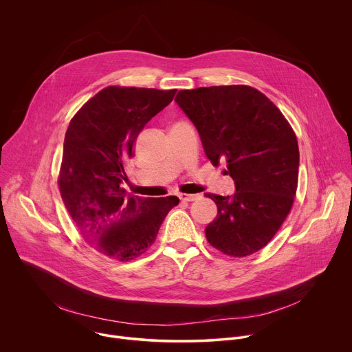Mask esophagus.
I'll list each match as a JSON object with an SVG mask.
<instances>
[{"instance_id": "1", "label": "esophagus", "mask_w": 352, "mask_h": 352, "mask_svg": "<svg viewBox=\"0 0 352 352\" xmlns=\"http://www.w3.org/2000/svg\"><path fill=\"white\" fill-rule=\"evenodd\" d=\"M179 199H181L182 201H193V200H197V199H200V196H199V195H188V193H181V195H179Z\"/></svg>"}]
</instances>
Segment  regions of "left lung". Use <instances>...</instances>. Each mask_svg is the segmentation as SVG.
Masks as SVG:
<instances>
[{
	"label": "left lung",
	"mask_w": 352,
	"mask_h": 352,
	"mask_svg": "<svg viewBox=\"0 0 352 352\" xmlns=\"http://www.w3.org/2000/svg\"><path fill=\"white\" fill-rule=\"evenodd\" d=\"M177 103L196 126L206 156L226 163L233 196L206 193L217 218L207 242L229 257H248L265 248L289 215L298 184L297 137L282 111L249 85L181 89Z\"/></svg>",
	"instance_id": "8db88e82"
}]
</instances>
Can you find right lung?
Wrapping results in <instances>:
<instances>
[{
	"instance_id": "1",
	"label": "right lung",
	"mask_w": 352,
	"mask_h": 352,
	"mask_svg": "<svg viewBox=\"0 0 352 352\" xmlns=\"http://www.w3.org/2000/svg\"><path fill=\"white\" fill-rule=\"evenodd\" d=\"M175 92L109 85L81 106L67 127L58 177L60 196L88 245L111 260L142 256L179 203L175 196L138 197L122 188L140 133Z\"/></svg>"
}]
</instances>
